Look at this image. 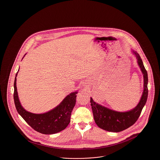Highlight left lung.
I'll return each instance as SVG.
<instances>
[{"instance_id":"obj_1","label":"left lung","mask_w":160,"mask_h":160,"mask_svg":"<svg viewBox=\"0 0 160 160\" xmlns=\"http://www.w3.org/2000/svg\"><path fill=\"white\" fill-rule=\"evenodd\" d=\"M131 52L136 56L137 63L143 75L144 89L137 106L127 112H117L100 105L91 98V106L95 122L100 128L107 131L121 132L132 126L137 121L147 101L148 95V73L140 55L134 50Z\"/></svg>"}]
</instances>
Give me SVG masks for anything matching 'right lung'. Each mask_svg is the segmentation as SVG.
<instances>
[{
	"instance_id": "right-lung-1",
	"label": "right lung",
	"mask_w": 160,
	"mask_h": 160,
	"mask_svg": "<svg viewBox=\"0 0 160 160\" xmlns=\"http://www.w3.org/2000/svg\"><path fill=\"white\" fill-rule=\"evenodd\" d=\"M18 71L15 75L14 83V99L15 108L19 114L33 129L44 134H56L65 129L70 122L71 114L76 105L78 91L69 93L58 106L47 112L41 114L32 113L23 108L18 98L16 86V77Z\"/></svg>"
}]
</instances>
